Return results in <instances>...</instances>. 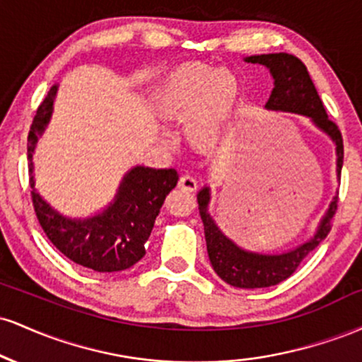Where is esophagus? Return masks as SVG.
<instances>
[{"label": "esophagus", "instance_id": "obj_1", "mask_svg": "<svg viewBox=\"0 0 362 362\" xmlns=\"http://www.w3.org/2000/svg\"><path fill=\"white\" fill-rule=\"evenodd\" d=\"M178 187L184 190H189V192H194L197 189V180L192 175H182L180 180H178Z\"/></svg>", "mask_w": 362, "mask_h": 362}]
</instances>
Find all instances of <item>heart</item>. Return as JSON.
<instances>
[{
    "label": "heart",
    "mask_w": 362,
    "mask_h": 362,
    "mask_svg": "<svg viewBox=\"0 0 362 362\" xmlns=\"http://www.w3.org/2000/svg\"><path fill=\"white\" fill-rule=\"evenodd\" d=\"M236 107V83L228 71L189 64L161 81L153 109L168 122L184 124L194 148L211 149L226 136Z\"/></svg>",
    "instance_id": "1"
}]
</instances>
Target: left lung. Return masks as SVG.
Instances as JSON below:
<instances>
[{
  "label": "left lung",
  "mask_w": 362,
  "mask_h": 362,
  "mask_svg": "<svg viewBox=\"0 0 362 362\" xmlns=\"http://www.w3.org/2000/svg\"><path fill=\"white\" fill-rule=\"evenodd\" d=\"M243 61L264 66L271 73L274 88L265 103V110L303 115L310 119V122L320 132L330 138L335 146V156H337L335 173H337V180H340V170L344 163L342 136L337 126L328 119L306 66L296 56L286 52L255 54V56L243 57ZM197 201L199 214L204 224L207 255H209L214 272L230 286L242 289L269 288L293 276L301 262L327 238L330 231V219L334 218L335 209H337V195H334L325 214L320 219L317 230L308 240L284 252H259L248 250L238 245L219 228V224L209 213V185H204L199 190Z\"/></svg>",
  "instance_id": "1"
}]
</instances>
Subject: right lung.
I'll return each instance as SVG.
<instances>
[{
	"mask_svg": "<svg viewBox=\"0 0 362 362\" xmlns=\"http://www.w3.org/2000/svg\"><path fill=\"white\" fill-rule=\"evenodd\" d=\"M59 85L49 90L28 132V168L32 199L40 226L61 253L97 272H117L132 267L144 257L161 206L177 185L175 168L136 165L124 173L114 199L97 213L83 218L62 214L45 201L35 187L34 151L49 126Z\"/></svg>",
	"mask_w": 362,
	"mask_h": 362,
	"instance_id": "right-lung-1",
	"label": "right lung"
}]
</instances>
